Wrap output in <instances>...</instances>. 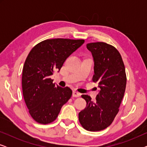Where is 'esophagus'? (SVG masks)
I'll return each instance as SVG.
<instances>
[{
	"mask_svg": "<svg viewBox=\"0 0 147 147\" xmlns=\"http://www.w3.org/2000/svg\"><path fill=\"white\" fill-rule=\"evenodd\" d=\"M72 96H73L74 97L78 98V97H80V94L78 92H77V91H74Z\"/></svg>",
	"mask_w": 147,
	"mask_h": 147,
	"instance_id": "obj_1",
	"label": "esophagus"
}]
</instances>
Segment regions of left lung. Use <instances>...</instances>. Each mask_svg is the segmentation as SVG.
Segmentation results:
<instances>
[{
    "label": "left lung",
    "mask_w": 147,
    "mask_h": 147,
    "mask_svg": "<svg viewBox=\"0 0 147 147\" xmlns=\"http://www.w3.org/2000/svg\"><path fill=\"white\" fill-rule=\"evenodd\" d=\"M94 60L92 81L98 82L100 92L96 102L88 95H82L86 107L79 113V121L88 131H100L112 123L119 111L125 92L126 75L124 62L119 51L104 42L87 44Z\"/></svg>",
    "instance_id": "obj_1"
}]
</instances>
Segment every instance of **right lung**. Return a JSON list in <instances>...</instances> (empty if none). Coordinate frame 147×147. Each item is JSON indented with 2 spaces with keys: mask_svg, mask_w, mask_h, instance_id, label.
<instances>
[{
  "mask_svg": "<svg viewBox=\"0 0 147 147\" xmlns=\"http://www.w3.org/2000/svg\"><path fill=\"white\" fill-rule=\"evenodd\" d=\"M84 43V39H46L29 52L23 66L22 88L30 115L38 123L53 122L71 98L72 90L55 86L50 76L59 71L66 59Z\"/></svg>",
  "mask_w": 147,
  "mask_h": 147,
  "instance_id": "obj_1",
  "label": "right lung"
}]
</instances>
